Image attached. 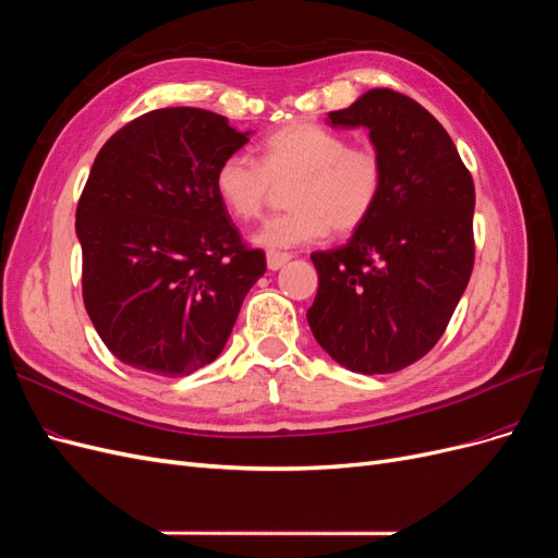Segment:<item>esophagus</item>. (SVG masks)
Wrapping results in <instances>:
<instances>
[{
    "instance_id": "obj_1",
    "label": "esophagus",
    "mask_w": 558,
    "mask_h": 558,
    "mask_svg": "<svg viewBox=\"0 0 558 558\" xmlns=\"http://www.w3.org/2000/svg\"><path fill=\"white\" fill-rule=\"evenodd\" d=\"M289 260H291V253L267 251V267H269V269H279V267H283Z\"/></svg>"
}]
</instances>
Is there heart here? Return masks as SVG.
Wrapping results in <instances>:
<instances>
[{
	"mask_svg": "<svg viewBox=\"0 0 558 558\" xmlns=\"http://www.w3.org/2000/svg\"><path fill=\"white\" fill-rule=\"evenodd\" d=\"M289 189L291 211L272 216L256 232L263 246L289 248L337 234L356 232L377 209L386 162L379 148L351 146L342 132L316 123H291L269 134L260 162L230 154L214 172V193L226 211L240 221L263 214L275 185Z\"/></svg>",
	"mask_w": 558,
	"mask_h": 558,
	"instance_id": "1",
	"label": "heart"
}]
</instances>
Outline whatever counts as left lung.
Instances as JSON below:
<instances>
[{"label":"left lung","instance_id":"obj_1","mask_svg":"<svg viewBox=\"0 0 558 558\" xmlns=\"http://www.w3.org/2000/svg\"><path fill=\"white\" fill-rule=\"evenodd\" d=\"M328 123L369 130L386 183L344 246L312 253L318 291L307 320L351 373H398L437 344L470 281L475 183L447 130L408 95L367 90Z\"/></svg>","mask_w":558,"mask_h":558}]
</instances>
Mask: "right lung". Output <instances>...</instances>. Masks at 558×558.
Returning <instances> with one entry per match:
<instances>
[{"instance_id":"1","label":"right lung","mask_w":558,"mask_h":558,"mask_svg":"<svg viewBox=\"0 0 558 558\" xmlns=\"http://www.w3.org/2000/svg\"><path fill=\"white\" fill-rule=\"evenodd\" d=\"M248 142L226 116L148 111L99 148L76 207L83 305L118 361L185 377L223 351L267 269L214 193V172Z\"/></svg>"}]
</instances>
